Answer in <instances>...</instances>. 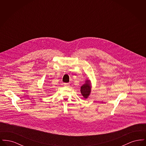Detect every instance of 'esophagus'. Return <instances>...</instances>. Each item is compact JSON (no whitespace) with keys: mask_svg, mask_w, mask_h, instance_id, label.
Masks as SVG:
<instances>
[{"mask_svg":"<svg viewBox=\"0 0 146 146\" xmlns=\"http://www.w3.org/2000/svg\"><path fill=\"white\" fill-rule=\"evenodd\" d=\"M64 86L68 87V86H70V84L68 83H64Z\"/></svg>","mask_w":146,"mask_h":146,"instance_id":"obj_1","label":"esophagus"}]
</instances>
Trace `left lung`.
<instances>
[{
	"instance_id": "1",
	"label": "left lung",
	"mask_w": 146,
	"mask_h": 146,
	"mask_svg": "<svg viewBox=\"0 0 146 146\" xmlns=\"http://www.w3.org/2000/svg\"><path fill=\"white\" fill-rule=\"evenodd\" d=\"M91 89L90 80H86L85 83L83 84L80 88V92L82 95L85 98H87L90 95Z\"/></svg>"
}]
</instances>
